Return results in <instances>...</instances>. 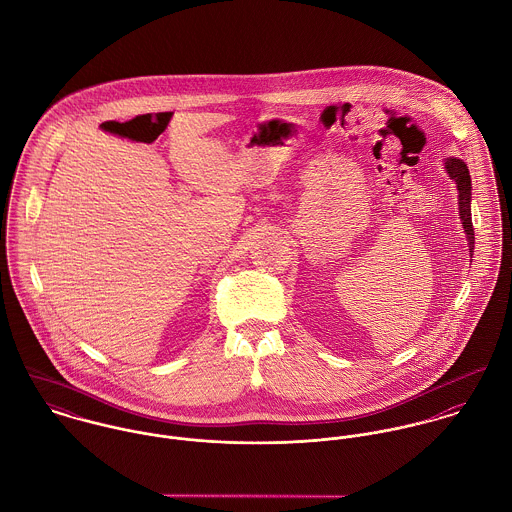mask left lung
Returning <instances> with one entry per match:
<instances>
[{
  "label": "left lung",
  "mask_w": 512,
  "mask_h": 512,
  "mask_svg": "<svg viewBox=\"0 0 512 512\" xmlns=\"http://www.w3.org/2000/svg\"><path fill=\"white\" fill-rule=\"evenodd\" d=\"M445 169L451 179L457 181V191H459V219L463 220V228L467 234L469 242V252H473L475 244V232H473V222H471V177L469 169L461 159H447Z\"/></svg>",
  "instance_id": "8db88e82"
}]
</instances>
